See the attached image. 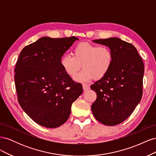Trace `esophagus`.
Returning a JSON list of instances; mask_svg holds the SVG:
<instances>
[{"instance_id":"1","label":"esophagus","mask_w":156,"mask_h":156,"mask_svg":"<svg viewBox=\"0 0 156 156\" xmlns=\"http://www.w3.org/2000/svg\"><path fill=\"white\" fill-rule=\"evenodd\" d=\"M83 90L84 91H87L88 90L90 89V86L87 84H83Z\"/></svg>"}]
</instances>
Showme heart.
I'll return each instance as SVG.
<instances>
[{
	"mask_svg": "<svg viewBox=\"0 0 156 156\" xmlns=\"http://www.w3.org/2000/svg\"><path fill=\"white\" fill-rule=\"evenodd\" d=\"M113 62L111 50L105 45L98 46L87 42L80 43L72 51V56L64 55L60 60V65L70 77L83 69L73 77L77 82L84 83L96 78L100 79L109 72Z\"/></svg>",
	"mask_w": 156,
	"mask_h": 156,
	"instance_id": "heart-1",
	"label": "heart"
}]
</instances>
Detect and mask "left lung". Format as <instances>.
I'll return each instance as SVG.
<instances>
[{"label": "left lung", "mask_w": 156, "mask_h": 156, "mask_svg": "<svg viewBox=\"0 0 156 156\" xmlns=\"http://www.w3.org/2000/svg\"><path fill=\"white\" fill-rule=\"evenodd\" d=\"M93 41L109 48L113 62L105 76L90 87L97 94L91 109L101 124L116 126L131 115L142 98L143 61L133 45L119 37Z\"/></svg>", "instance_id": "8db88e82"}]
</instances>
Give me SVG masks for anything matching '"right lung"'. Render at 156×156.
I'll use <instances>...</instances> for the list:
<instances>
[{"mask_svg": "<svg viewBox=\"0 0 156 156\" xmlns=\"http://www.w3.org/2000/svg\"><path fill=\"white\" fill-rule=\"evenodd\" d=\"M77 37H42L21 52L15 68V84L20 106L36 123L55 128L66 122L73 101L83 93L60 65Z\"/></svg>", "mask_w": 156, "mask_h": 156, "instance_id": "add662e5", "label": "right lung"}]
</instances>
